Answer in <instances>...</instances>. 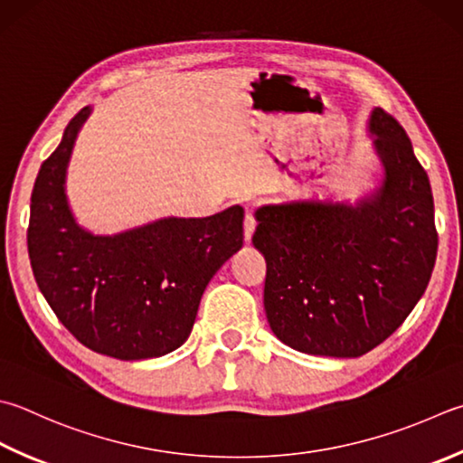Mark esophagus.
Instances as JSON below:
<instances>
[{
  "label": "esophagus",
  "mask_w": 463,
  "mask_h": 463,
  "mask_svg": "<svg viewBox=\"0 0 463 463\" xmlns=\"http://www.w3.org/2000/svg\"><path fill=\"white\" fill-rule=\"evenodd\" d=\"M254 232H256V217L251 215V212H248L246 220H243V235H246V241L251 240Z\"/></svg>",
  "instance_id": "obj_1"
}]
</instances>
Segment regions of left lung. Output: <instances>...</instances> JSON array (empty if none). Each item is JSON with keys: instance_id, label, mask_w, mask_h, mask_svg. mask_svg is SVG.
<instances>
[{"instance_id": "obj_1", "label": "left lung", "mask_w": 463, "mask_h": 463, "mask_svg": "<svg viewBox=\"0 0 463 463\" xmlns=\"http://www.w3.org/2000/svg\"><path fill=\"white\" fill-rule=\"evenodd\" d=\"M379 187L348 202H288L256 212L264 308L294 351L354 359L403 325L438 256L430 177L397 120L373 109Z\"/></svg>"}]
</instances>
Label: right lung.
Listing matches in <instances>:
<instances>
[{
    "instance_id": "right-lung-1",
    "label": "right lung",
    "mask_w": 463,
    "mask_h": 463,
    "mask_svg": "<svg viewBox=\"0 0 463 463\" xmlns=\"http://www.w3.org/2000/svg\"><path fill=\"white\" fill-rule=\"evenodd\" d=\"M92 109L70 120L33 183L28 251L40 292L90 351L143 361L175 351L191 335L205 286L243 243V209L163 217L115 235L78 225L66 169Z\"/></svg>"
}]
</instances>
